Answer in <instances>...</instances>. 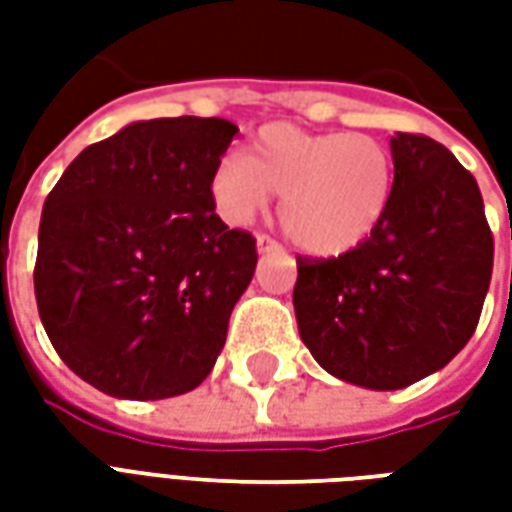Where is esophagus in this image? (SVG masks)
<instances>
[{"instance_id": "1", "label": "esophagus", "mask_w": 512, "mask_h": 512, "mask_svg": "<svg viewBox=\"0 0 512 512\" xmlns=\"http://www.w3.org/2000/svg\"><path fill=\"white\" fill-rule=\"evenodd\" d=\"M257 252L260 255H282V246L274 238H268V235H257Z\"/></svg>"}]
</instances>
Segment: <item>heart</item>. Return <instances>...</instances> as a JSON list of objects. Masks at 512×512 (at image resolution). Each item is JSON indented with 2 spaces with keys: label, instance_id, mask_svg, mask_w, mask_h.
Segmentation results:
<instances>
[{
  "label": "heart",
  "instance_id": "1",
  "mask_svg": "<svg viewBox=\"0 0 512 512\" xmlns=\"http://www.w3.org/2000/svg\"><path fill=\"white\" fill-rule=\"evenodd\" d=\"M395 161L370 134H318L268 123L246 158L224 156L211 172V200L224 222L249 224L279 194V224L293 244L318 257L351 252L384 222Z\"/></svg>",
  "mask_w": 512,
  "mask_h": 512
}]
</instances>
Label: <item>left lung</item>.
Wrapping results in <instances>:
<instances>
[{"mask_svg": "<svg viewBox=\"0 0 512 512\" xmlns=\"http://www.w3.org/2000/svg\"><path fill=\"white\" fill-rule=\"evenodd\" d=\"M384 222L329 260L299 257L293 307L304 345L340 381L403 389L469 343L494 271L477 180L436 139L395 134Z\"/></svg>", "mask_w": 512, "mask_h": 512, "instance_id": "left-lung-1", "label": "left lung"}]
</instances>
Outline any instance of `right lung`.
I'll use <instances>...</instances> for the list:
<instances>
[{"mask_svg":"<svg viewBox=\"0 0 512 512\" xmlns=\"http://www.w3.org/2000/svg\"><path fill=\"white\" fill-rule=\"evenodd\" d=\"M238 126L136 120L84 147L43 205L35 299L54 351L106 395L191 392L216 365L255 238L216 216L211 172Z\"/></svg>","mask_w":512,"mask_h":512,"instance_id":"obj_1","label":"right lung"}]
</instances>
